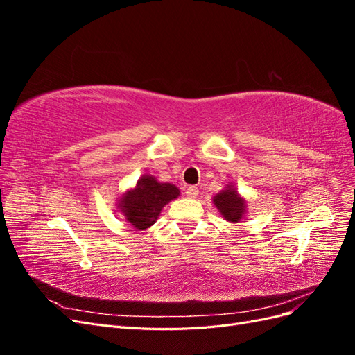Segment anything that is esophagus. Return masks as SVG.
Returning <instances> with one entry per match:
<instances>
[{"label": "esophagus", "mask_w": 355, "mask_h": 355, "mask_svg": "<svg viewBox=\"0 0 355 355\" xmlns=\"http://www.w3.org/2000/svg\"><path fill=\"white\" fill-rule=\"evenodd\" d=\"M198 194H200V191H198L197 187H189V188L187 189V197H188V198H197Z\"/></svg>", "instance_id": "esophagus-1"}]
</instances>
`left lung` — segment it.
I'll return each instance as SVG.
<instances>
[{
    "label": "left lung",
    "instance_id": "obj_1",
    "mask_svg": "<svg viewBox=\"0 0 355 355\" xmlns=\"http://www.w3.org/2000/svg\"><path fill=\"white\" fill-rule=\"evenodd\" d=\"M214 207L218 209L220 216L231 223H237L244 219L247 213V201L239 194L234 185H227L220 192L213 197Z\"/></svg>",
    "mask_w": 355,
    "mask_h": 355
}]
</instances>
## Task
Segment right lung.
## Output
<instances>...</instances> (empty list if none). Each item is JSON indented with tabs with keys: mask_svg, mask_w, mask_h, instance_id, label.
<instances>
[{
	"mask_svg": "<svg viewBox=\"0 0 355 355\" xmlns=\"http://www.w3.org/2000/svg\"><path fill=\"white\" fill-rule=\"evenodd\" d=\"M179 196L180 191L173 184L158 182L153 175H144L120 197L116 209L133 228L145 231L157 222L166 204Z\"/></svg>",
	"mask_w": 355,
	"mask_h": 355,
	"instance_id": "obj_1",
	"label": "right lung"
}]
</instances>
